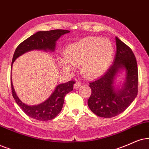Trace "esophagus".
<instances>
[{
  "label": "esophagus",
  "instance_id": "1",
  "mask_svg": "<svg viewBox=\"0 0 149 149\" xmlns=\"http://www.w3.org/2000/svg\"><path fill=\"white\" fill-rule=\"evenodd\" d=\"M80 86H81V83H80V82H79V81H76V83L74 84V86H74L75 88H78L80 87Z\"/></svg>",
  "mask_w": 149,
  "mask_h": 149
}]
</instances>
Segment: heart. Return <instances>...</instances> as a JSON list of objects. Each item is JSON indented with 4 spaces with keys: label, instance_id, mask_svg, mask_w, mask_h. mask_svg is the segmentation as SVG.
<instances>
[{
    "label": "heart",
    "instance_id": "obj_1",
    "mask_svg": "<svg viewBox=\"0 0 149 149\" xmlns=\"http://www.w3.org/2000/svg\"><path fill=\"white\" fill-rule=\"evenodd\" d=\"M113 52V45L109 39L89 36L69 45L65 57H59L58 61L61 68L69 72H73L76 66L80 65L82 76L93 78L107 69Z\"/></svg>",
    "mask_w": 149,
    "mask_h": 149
}]
</instances>
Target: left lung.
Segmentation results:
<instances>
[{"mask_svg": "<svg viewBox=\"0 0 149 149\" xmlns=\"http://www.w3.org/2000/svg\"><path fill=\"white\" fill-rule=\"evenodd\" d=\"M116 54L113 65L104 75L91 81L88 106L93 113L102 118H113L121 113L137 95L138 71L136 58L131 48L116 37ZM125 71V80L117 88L114 79L120 70Z\"/></svg>", "mask_w": 149, "mask_h": 149, "instance_id": "left-lung-1", "label": "left lung"}]
</instances>
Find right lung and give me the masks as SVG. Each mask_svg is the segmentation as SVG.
<instances>
[{
  "label": "right lung",
  "mask_w": 149,
  "mask_h": 149,
  "mask_svg": "<svg viewBox=\"0 0 149 149\" xmlns=\"http://www.w3.org/2000/svg\"><path fill=\"white\" fill-rule=\"evenodd\" d=\"M69 30L54 29L51 31H38L28 38L17 47L12 58V68L14 62L22 54L32 50H42L45 52H54L56 41L65 33H69ZM73 80L66 83L60 84L53 92L50 97L43 102L37 105H27L20 100L17 96L11 77L12 95L20 108L30 118L40 121H47L54 119L63 109L65 97L73 89Z\"/></svg>",
  "instance_id": "1"
}]
</instances>
